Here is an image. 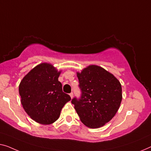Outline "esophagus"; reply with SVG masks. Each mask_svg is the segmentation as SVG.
<instances>
[{
    "mask_svg": "<svg viewBox=\"0 0 151 151\" xmlns=\"http://www.w3.org/2000/svg\"><path fill=\"white\" fill-rule=\"evenodd\" d=\"M70 98H73V92H72V93H70Z\"/></svg>",
    "mask_w": 151,
    "mask_h": 151,
    "instance_id": "esophagus-1",
    "label": "esophagus"
}]
</instances>
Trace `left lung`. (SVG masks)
Listing matches in <instances>:
<instances>
[{"instance_id":"obj_1","label":"left lung","mask_w":151,"mask_h":151,"mask_svg":"<svg viewBox=\"0 0 151 151\" xmlns=\"http://www.w3.org/2000/svg\"><path fill=\"white\" fill-rule=\"evenodd\" d=\"M76 76L81 98L72 103L81 121L87 127L104 126L114 117L122 100V87L112 73L97 65H89Z\"/></svg>"}]
</instances>
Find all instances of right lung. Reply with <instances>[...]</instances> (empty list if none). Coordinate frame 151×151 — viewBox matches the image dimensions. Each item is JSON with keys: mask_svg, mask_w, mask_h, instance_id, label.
<instances>
[{"mask_svg": "<svg viewBox=\"0 0 151 151\" xmlns=\"http://www.w3.org/2000/svg\"><path fill=\"white\" fill-rule=\"evenodd\" d=\"M62 70L49 63H40L22 78L19 93L24 111L42 125H50L60 117V112L71 98L62 91L58 81Z\"/></svg>", "mask_w": 151, "mask_h": 151, "instance_id": "obj_1", "label": "right lung"}]
</instances>
